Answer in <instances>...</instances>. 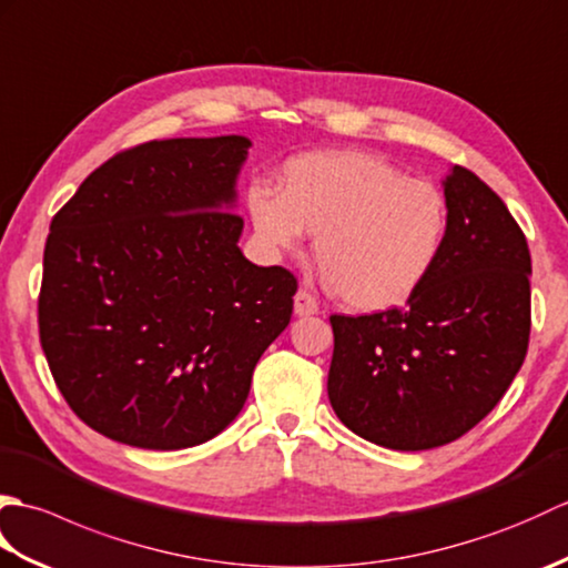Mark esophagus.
Here are the masks:
<instances>
[{
  "label": "esophagus",
  "mask_w": 568,
  "mask_h": 568,
  "mask_svg": "<svg viewBox=\"0 0 568 568\" xmlns=\"http://www.w3.org/2000/svg\"><path fill=\"white\" fill-rule=\"evenodd\" d=\"M317 312H320V303L315 295L307 291H300L295 295V315L297 317H310V315H317Z\"/></svg>",
  "instance_id": "1"
}]
</instances>
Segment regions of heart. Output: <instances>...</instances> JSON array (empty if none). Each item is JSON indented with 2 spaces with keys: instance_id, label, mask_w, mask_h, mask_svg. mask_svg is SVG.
<instances>
[{
  "instance_id": "b5f03b06",
  "label": "heart",
  "mask_w": 568,
  "mask_h": 568,
  "mask_svg": "<svg viewBox=\"0 0 568 568\" xmlns=\"http://www.w3.org/2000/svg\"><path fill=\"white\" fill-rule=\"evenodd\" d=\"M246 207L277 256L315 234L324 281L361 312L405 305L437 265L449 226L437 185L364 151L295 155L281 168L277 192L253 185Z\"/></svg>"
}]
</instances>
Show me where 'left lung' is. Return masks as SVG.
<instances>
[{
    "instance_id": "1",
    "label": "left lung",
    "mask_w": 568,
    "mask_h": 568,
    "mask_svg": "<svg viewBox=\"0 0 568 568\" xmlns=\"http://www.w3.org/2000/svg\"><path fill=\"white\" fill-rule=\"evenodd\" d=\"M449 226L425 285L373 315H332L329 403L373 444L422 452L474 429L527 356V239L505 202L468 168L444 180Z\"/></svg>"
}]
</instances>
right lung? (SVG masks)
Listing matches in <instances>:
<instances>
[{
    "mask_svg": "<svg viewBox=\"0 0 568 568\" xmlns=\"http://www.w3.org/2000/svg\"><path fill=\"white\" fill-rule=\"evenodd\" d=\"M244 136L146 141L92 171L51 222L39 336L84 425L139 449H187L244 407L293 317L297 277L236 241Z\"/></svg>",
    "mask_w": 568,
    "mask_h": 568,
    "instance_id": "right-lung-1",
    "label": "right lung"
}]
</instances>
